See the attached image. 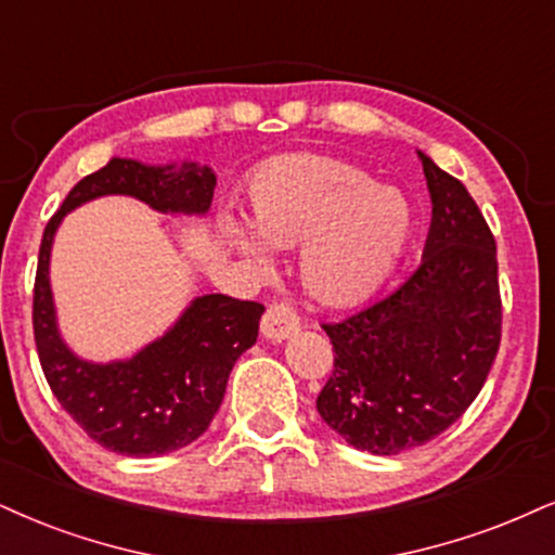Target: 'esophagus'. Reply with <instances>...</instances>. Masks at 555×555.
I'll use <instances>...</instances> for the list:
<instances>
[{"label": "esophagus", "mask_w": 555, "mask_h": 555, "mask_svg": "<svg viewBox=\"0 0 555 555\" xmlns=\"http://www.w3.org/2000/svg\"><path fill=\"white\" fill-rule=\"evenodd\" d=\"M259 332L267 341H285L300 332V319L288 304H275L267 309Z\"/></svg>", "instance_id": "34e87169"}]
</instances>
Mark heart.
I'll return each instance as SVG.
<instances>
[{"label":"heart","mask_w":555,"mask_h":555,"mask_svg":"<svg viewBox=\"0 0 555 555\" xmlns=\"http://www.w3.org/2000/svg\"><path fill=\"white\" fill-rule=\"evenodd\" d=\"M249 225L221 216L218 234L236 255L270 262L267 249L300 251V283L324 309L371 300L399 267L414 231L409 197L358 164L326 154H285L246 184Z\"/></svg>","instance_id":"b5f03b06"}]
</instances>
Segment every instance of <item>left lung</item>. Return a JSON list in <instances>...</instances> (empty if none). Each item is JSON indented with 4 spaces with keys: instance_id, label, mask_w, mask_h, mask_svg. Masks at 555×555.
Instances as JSON below:
<instances>
[{
    "instance_id": "1",
    "label": "left lung",
    "mask_w": 555,
    "mask_h": 555,
    "mask_svg": "<svg viewBox=\"0 0 555 555\" xmlns=\"http://www.w3.org/2000/svg\"><path fill=\"white\" fill-rule=\"evenodd\" d=\"M416 156L433 201L420 270L371 309L324 326L337 354L317 409L373 455H399L461 420L502 337L494 236L463 182Z\"/></svg>"
}]
</instances>
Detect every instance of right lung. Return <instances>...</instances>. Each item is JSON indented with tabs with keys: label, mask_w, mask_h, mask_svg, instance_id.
I'll return each instance as SVG.
<instances>
[{
	"label": "right lung",
	"mask_w": 555,
	"mask_h": 555,
	"mask_svg": "<svg viewBox=\"0 0 555 555\" xmlns=\"http://www.w3.org/2000/svg\"><path fill=\"white\" fill-rule=\"evenodd\" d=\"M216 172L197 162L146 164L113 156L72 188L43 231L38 255L33 332L40 365L61 406L102 448L154 457L195 442L221 406L231 367L257 341L264 306L221 293L195 296L162 337L131 358H79L59 330L51 291V251L64 218L79 205L126 195L164 216L210 210Z\"/></svg>",
	"instance_id": "add662e5"
}]
</instances>
